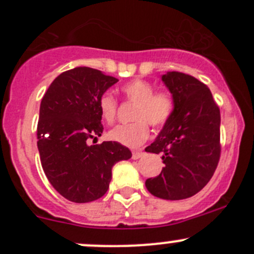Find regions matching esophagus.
<instances>
[{
    "label": "esophagus",
    "instance_id": "obj_1",
    "mask_svg": "<svg viewBox=\"0 0 254 254\" xmlns=\"http://www.w3.org/2000/svg\"><path fill=\"white\" fill-rule=\"evenodd\" d=\"M143 152L141 150H136V151H132V160H137V158L142 157Z\"/></svg>",
    "mask_w": 254,
    "mask_h": 254
}]
</instances>
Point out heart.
I'll list each match as a JSON object with an SVG mask.
<instances>
[{
  "label": "heart",
  "mask_w": 254,
  "mask_h": 254,
  "mask_svg": "<svg viewBox=\"0 0 254 254\" xmlns=\"http://www.w3.org/2000/svg\"><path fill=\"white\" fill-rule=\"evenodd\" d=\"M122 92L132 103H136L134 119L136 122L127 125H118L109 131L113 141L136 147L148 137V124L161 127L171 119L175 109V101L168 92H156L155 87L142 79H132L123 84ZM101 117L107 123H113L117 115L118 102L112 93L106 92L98 101Z\"/></svg>",
  "instance_id": "heart-1"
}]
</instances>
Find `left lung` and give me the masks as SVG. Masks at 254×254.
I'll return each instance as SVG.
<instances>
[{
	"mask_svg": "<svg viewBox=\"0 0 254 254\" xmlns=\"http://www.w3.org/2000/svg\"><path fill=\"white\" fill-rule=\"evenodd\" d=\"M162 82L175 109L146 152L161 153L165 167L145 186L152 195L181 200L200 191L211 179L220 158V109L206 84L190 75L170 71Z\"/></svg>",
	"mask_w": 254,
	"mask_h": 254,
	"instance_id": "1",
	"label": "left lung"
}]
</instances>
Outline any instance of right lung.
I'll return each mask as SVG.
<instances>
[{
	"label": "right lung",
	"instance_id": "1",
	"mask_svg": "<svg viewBox=\"0 0 254 254\" xmlns=\"http://www.w3.org/2000/svg\"><path fill=\"white\" fill-rule=\"evenodd\" d=\"M118 81L99 70L75 67L54 79L40 103L37 137L43 170L51 186L73 203L102 198L113 166L131 157L117 141L87 143L103 132L98 101Z\"/></svg>",
	"mask_w": 254,
	"mask_h": 254
}]
</instances>
